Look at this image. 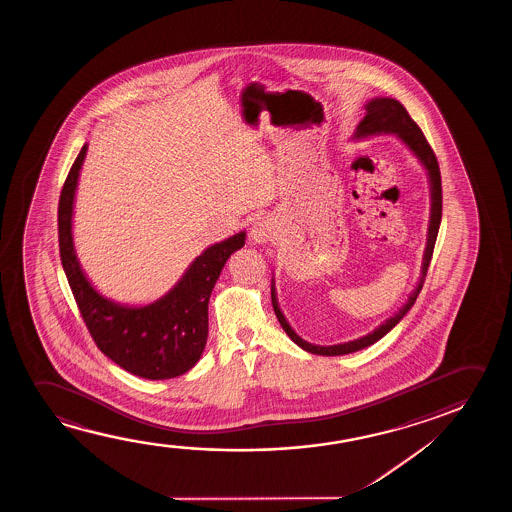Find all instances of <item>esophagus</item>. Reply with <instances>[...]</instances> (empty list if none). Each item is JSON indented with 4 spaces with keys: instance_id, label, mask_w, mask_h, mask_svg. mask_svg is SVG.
<instances>
[{
    "instance_id": "esophagus-1",
    "label": "esophagus",
    "mask_w": 512,
    "mask_h": 512,
    "mask_svg": "<svg viewBox=\"0 0 512 512\" xmlns=\"http://www.w3.org/2000/svg\"><path fill=\"white\" fill-rule=\"evenodd\" d=\"M274 236V225L269 222V218H257L250 227V238L255 245H266Z\"/></svg>"
}]
</instances>
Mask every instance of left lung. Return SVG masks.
I'll use <instances>...</instances> for the list:
<instances>
[{"label": "left lung", "instance_id": "obj_1", "mask_svg": "<svg viewBox=\"0 0 512 512\" xmlns=\"http://www.w3.org/2000/svg\"><path fill=\"white\" fill-rule=\"evenodd\" d=\"M378 134H397V138L413 152L414 157L421 162V166L427 171L428 183H430V220H428L427 245H425V252H423L420 280L416 283L413 292L407 297L404 306L395 315L386 318L385 322L381 323L372 332H369L367 336L358 337V339H353V341H348V343L320 346V344H311L308 341H304L290 327L287 318L281 313L278 297H276V285H274L273 276V280H271V301H273L274 313H276L278 322H280L283 330L287 332L288 337L297 346H301L302 350L313 353V355H323V357L348 355V353H355V351L364 350V348L371 346V344L378 343L379 339L385 337L407 315V311L413 308L416 297H418L421 287H423L425 276H427L430 260H432L435 239H437V232H439L442 218L441 171H439V164H437V159H435L434 150L428 145L427 138L421 133L418 124L409 117L406 108H404V105H400L397 99L372 98L371 101H367L365 117L360 120L357 131L353 133V140H364V138L378 136Z\"/></svg>", "mask_w": 512, "mask_h": 512}]
</instances>
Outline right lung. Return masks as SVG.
Listing matches in <instances>:
<instances>
[{
  "label": "right lung",
  "instance_id": "1",
  "mask_svg": "<svg viewBox=\"0 0 512 512\" xmlns=\"http://www.w3.org/2000/svg\"><path fill=\"white\" fill-rule=\"evenodd\" d=\"M87 145L71 166L59 199V250L80 315L99 350L124 371L145 379H169L190 371L208 339L211 290L232 253L245 246L241 231L208 246L175 287L145 306H129L99 294L85 276L73 243V206Z\"/></svg>",
  "mask_w": 512,
  "mask_h": 512
}]
</instances>
